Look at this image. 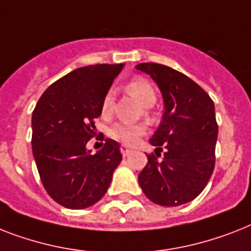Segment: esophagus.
Segmentation results:
<instances>
[{
  "label": "esophagus",
  "mask_w": 251,
  "mask_h": 251,
  "mask_svg": "<svg viewBox=\"0 0 251 251\" xmlns=\"http://www.w3.org/2000/svg\"><path fill=\"white\" fill-rule=\"evenodd\" d=\"M120 150H121V153L124 157H126V156H129V154L131 153V148H130L127 144H121V148H120Z\"/></svg>",
  "instance_id": "obj_1"
}]
</instances>
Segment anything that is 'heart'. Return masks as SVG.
Here are the masks:
<instances>
[{
  "mask_svg": "<svg viewBox=\"0 0 251 251\" xmlns=\"http://www.w3.org/2000/svg\"><path fill=\"white\" fill-rule=\"evenodd\" d=\"M127 91L144 105L150 108L156 103L157 95L153 85L144 77H134L126 86ZM113 100L115 94L113 90H108L105 93L103 100H101V116L108 117L113 111ZM147 127L143 124H115L109 129V136L116 140H120L122 143L132 144L136 139L146 134Z\"/></svg>",
  "mask_w": 251,
  "mask_h": 251,
  "instance_id": "b5f03b06",
  "label": "heart"
}]
</instances>
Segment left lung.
<instances>
[{
    "mask_svg": "<svg viewBox=\"0 0 251 251\" xmlns=\"http://www.w3.org/2000/svg\"><path fill=\"white\" fill-rule=\"evenodd\" d=\"M136 69L157 83L165 103L164 119L150 139L156 153L147 156L139 184L152 202L162 206L189 202L206 187L215 166L214 101L193 79L170 67L140 63Z\"/></svg>",
    "mask_w": 251,
    "mask_h": 251,
    "instance_id": "obj_1",
    "label": "left lung"
}]
</instances>
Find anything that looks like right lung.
<instances>
[{
  "instance_id": "right-lung-1",
  "label": "right lung",
  "mask_w": 251,
  "mask_h": 251,
  "mask_svg": "<svg viewBox=\"0 0 251 251\" xmlns=\"http://www.w3.org/2000/svg\"><path fill=\"white\" fill-rule=\"evenodd\" d=\"M124 64L77 68L55 81L38 99L32 113V151L41 182L54 201L68 209L98 202L120 165V144L105 139L90 154L87 142L97 135L95 120L101 100ZM103 140V134L97 139Z\"/></svg>"
}]
</instances>
